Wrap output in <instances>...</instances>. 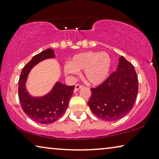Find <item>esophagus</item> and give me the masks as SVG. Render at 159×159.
Wrapping results in <instances>:
<instances>
[{"mask_svg":"<svg viewBox=\"0 0 159 159\" xmlns=\"http://www.w3.org/2000/svg\"><path fill=\"white\" fill-rule=\"evenodd\" d=\"M83 87L82 85H80V84H76L75 85V93H77V92L80 89H81Z\"/></svg>","mask_w":159,"mask_h":159,"instance_id":"esophagus-1","label":"esophagus"}]
</instances>
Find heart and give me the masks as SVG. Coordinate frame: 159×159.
<instances>
[{
	"instance_id": "1",
	"label": "heart",
	"mask_w": 159,
	"mask_h": 159,
	"mask_svg": "<svg viewBox=\"0 0 159 159\" xmlns=\"http://www.w3.org/2000/svg\"><path fill=\"white\" fill-rule=\"evenodd\" d=\"M112 66V59L107 52L88 51L75 54L71 62L64 66V72L70 76L84 70V79L92 85H99L107 80Z\"/></svg>"
}]
</instances>
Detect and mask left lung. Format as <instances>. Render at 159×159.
<instances>
[{
	"label": "left lung",
	"mask_w": 159,
	"mask_h": 159,
	"mask_svg": "<svg viewBox=\"0 0 159 159\" xmlns=\"http://www.w3.org/2000/svg\"><path fill=\"white\" fill-rule=\"evenodd\" d=\"M91 90L88 106L93 113L105 121L122 118L132 110L139 91L134 66L121 56L116 72Z\"/></svg>",
	"instance_id": "left-lung-1"
}]
</instances>
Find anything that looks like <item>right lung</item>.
<instances>
[{
  "label": "right lung",
  "instance_id": "add662e5",
  "mask_svg": "<svg viewBox=\"0 0 159 159\" xmlns=\"http://www.w3.org/2000/svg\"><path fill=\"white\" fill-rule=\"evenodd\" d=\"M56 57L52 49H47L34 56L24 66L18 81V97L22 109L31 120L38 123L49 124L57 121L66 111L75 86L57 82L46 95L32 96L26 89V82L31 70L43 60Z\"/></svg>",
  "mask_w": 159,
  "mask_h": 159
}]
</instances>
